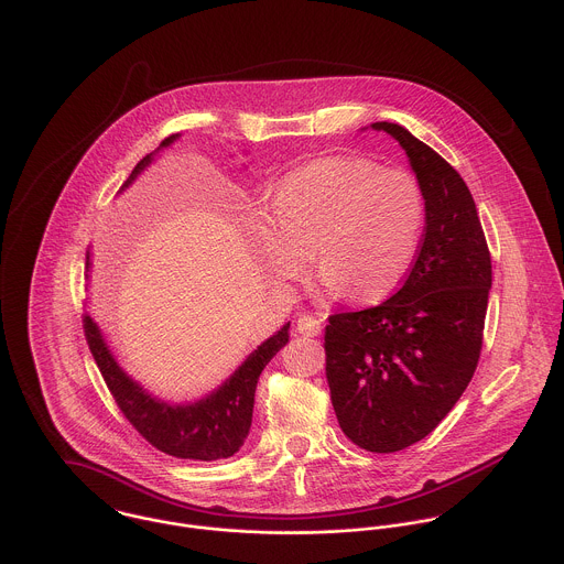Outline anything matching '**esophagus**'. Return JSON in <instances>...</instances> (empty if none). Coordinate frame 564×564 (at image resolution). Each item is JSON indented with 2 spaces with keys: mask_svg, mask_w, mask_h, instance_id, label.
Instances as JSON below:
<instances>
[{
  "mask_svg": "<svg viewBox=\"0 0 564 564\" xmlns=\"http://www.w3.org/2000/svg\"><path fill=\"white\" fill-rule=\"evenodd\" d=\"M322 317H313V315H302L297 319V329L306 336H317L322 332Z\"/></svg>",
  "mask_w": 564,
  "mask_h": 564,
  "instance_id": "34e87169",
  "label": "esophagus"
}]
</instances>
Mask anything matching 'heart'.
<instances>
[{"label":"heart","mask_w":564,"mask_h":564,"mask_svg":"<svg viewBox=\"0 0 564 564\" xmlns=\"http://www.w3.org/2000/svg\"><path fill=\"white\" fill-rule=\"evenodd\" d=\"M273 217L256 241L271 271L295 282L317 249L327 291L378 302L408 275L425 226V193L403 169L360 156H325L289 171L275 186Z\"/></svg>","instance_id":"heart-1"}]
</instances>
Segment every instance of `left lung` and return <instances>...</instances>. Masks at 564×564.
I'll return each mask as SVG.
<instances>
[{"mask_svg": "<svg viewBox=\"0 0 564 564\" xmlns=\"http://www.w3.org/2000/svg\"><path fill=\"white\" fill-rule=\"evenodd\" d=\"M371 128L402 145L425 193V228L393 297L329 317L325 378L345 436L367 452L391 454L425 438L469 387L492 273L460 173L402 126Z\"/></svg>", "mask_w": 564, "mask_h": 564, "instance_id": "left-lung-1", "label": "left lung"}]
</instances>
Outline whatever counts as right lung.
<instances>
[{
  "mask_svg": "<svg viewBox=\"0 0 564 564\" xmlns=\"http://www.w3.org/2000/svg\"><path fill=\"white\" fill-rule=\"evenodd\" d=\"M177 137L180 134L166 137L156 152L139 162L121 191L128 188L162 148H169ZM88 267L90 251H86V269ZM82 323L88 349L104 376V382L134 430L169 456L206 463L230 458L241 449L251 427L258 378L269 360L289 343L291 327V323L282 325L273 336L258 345L242 360L241 367L206 398L191 403H169L150 395L119 367L99 325L90 315H84Z\"/></svg>",
  "mask_w": 564,
  "mask_h": 564,
  "instance_id": "right-lung-1",
  "label": "right lung"
}]
</instances>
